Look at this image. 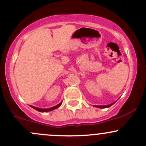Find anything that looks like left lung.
I'll list each match as a JSON object with an SVG mask.
<instances>
[{
  "label": "left lung",
  "instance_id": "obj_1",
  "mask_svg": "<svg viewBox=\"0 0 146 146\" xmlns=\"http://www.w3.org/2000/svg\"><path fill=\"white\" fill-rule=\"evenodd\" d=\"M116 102H113V103L110 104H108V105H104V106H95L94 105L93 106L94 107H96V108H109V107L111 106H113L114 104Z\"/></svg>",
  "mask_w": 146,
  "mask_h": 146
}]
</instances>
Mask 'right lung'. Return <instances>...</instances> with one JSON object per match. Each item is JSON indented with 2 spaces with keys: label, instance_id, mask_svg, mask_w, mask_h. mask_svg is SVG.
Segmentation results:
<instances>
[{
  "label": "right lung",
  "instance_id": "add662e5",
  "mask_svg": "<svg viewBox=\"0 0 146 146\" xmlns=\"http://www.w3.org/2000/svg\"><path fill=\"white\" fill-rule=\"evenodd\" d=\"M62 103V101L60 102L59 104L55 106L51 107V108H38V107H35V106H31L32 108H33V109L38 110V111H39V112H41V113H46V112L51 111V110H53L56 109V108H59L60 106H61Z\"/></svg>",
  "mask_w": 146,
  "mask_h": 146
}]
</instances>
